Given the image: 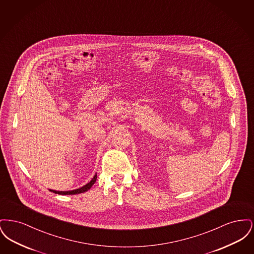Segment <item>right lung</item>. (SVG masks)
<instances>
[{
    "instance_id": "obj_1",
    "label": "right lung",
    "mask_w": 254,
    "mask_h": 254,
    "mask_svg": "<svg viewBox=\"0 0 254 254\" xmlns=\"http://www.w3.org/2000/svg\"><path fill=\"white\" fill-rule=\"evenodd\" d=\"M97 180V174L94 175V177L91 179V181L88 182L86 185L83 186L82 188L80 189H77V190H67V191H59V190H49V191L53 192L55 194H61V195H73V194H79L83 193L87 191L88 190H90V188L94 185V183Z\"/></svg>"
}]
</instances>
